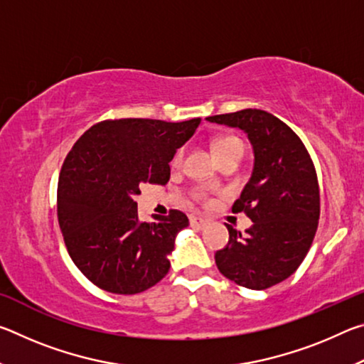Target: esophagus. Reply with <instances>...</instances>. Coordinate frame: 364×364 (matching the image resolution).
<instances>
[{"mask_svg":"<svg viewBox=\"0 0 364 364\" xmlns=\"http://www.w3.org/2000/svg\"><path fill=\"white\" fill-rule=\"evenodd\" d=\"M189 221H191V226L196 228V230H204V228L208 225V221L200 217H191Z\"/></svg>","mask_w":364,"mask_h":364,"instance_id":"1","label":"esophagus"}]
</instances>
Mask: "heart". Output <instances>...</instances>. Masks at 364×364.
I'll list each match as a JSON object with an SVG mask.
<instances>
[{"label":"heart","instance_id":"heart-1","mask_svg":"<svg viewBox=\"0 0 364 364\" xmlns=\"http://www.w3.org/2000/svg\"><path fill=\"white\" fill-rule=\"evenodd\" d=\"M239 143H241V141H239L237 138H221V139H218V141H215V144H213L215 156H217L218 152L225 151L226 147H230V146H232V144H239ZM181 157H183V151H178L175 159H173V162H175V164H180Z\"/></svg>","mask_w":364,"mask_h":364}]
</instances>
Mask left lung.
Instances as JSON below:
<instances>
[{
    "mask_svg": "<svg viewBox=\"0 0 364 364\" xmlns=\"http://www.w3.org/2000/svg\"><path fill=\"white\" fill-rule=\"evenodd\" d=\"M205 120L242 130L254 168L232 212L252 220L247 234L226 225L230 241L215 254L225 278L254 291L287 279L304 262L319 220L315 165L301 139L267 110L244 109Z\"/></svg>",
    "mask_w": 364,
    "mask_h": 364,
    "instance_id": "left-lung-1",
    "label": "left lung"
}]
</instances>
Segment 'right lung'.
<instances>
[{
	"label": "right lung",
	"instance_id": "right-lung-1",
	"mask_svg": "<svg viewBox=\"0 0 364 364\" xmlns=\"http://www.w3.org/2000/svg\"><path fill=\"white\" fill-rule=\"evenodd\" d=\"M200 119L104 120L85 132L65 157L58 184V218L77 268L102 291L132 295L168 273L186 215L141 221L134 196L144 183L167 184L176 149Z\"/></svg>",
	"mask_w": 364,
	"mask_h": 364
}]
</instances>
